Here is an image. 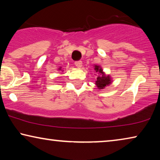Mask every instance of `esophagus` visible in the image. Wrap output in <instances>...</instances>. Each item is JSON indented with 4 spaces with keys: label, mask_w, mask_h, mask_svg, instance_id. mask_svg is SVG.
<instances>
[{
    "label": "esophagus",
    "mask_w": 160,
    "mask_h": 160,
    "mask_svg": "<svg viewBox=\"0 0 160 160\" xmlns=\"http://www.w3.org/2000/svg\"><path fill=\"white\" fill-rule=\"evenodd\" d=\"M75 65L76 67H78V68H81L82 65V61H78V62H75Z\"/></svg>",
    "instance_id": "34e87169"
}]
</instances>
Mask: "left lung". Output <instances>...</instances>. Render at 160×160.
I'll return each mask as SVG.
<instances>
[{"instance_id": "8db88e82", "label": "left lung", "mask_w": 160, "mask_h": 160, "mask_svg": "<svg viewBox=\"0 0 160 160\" xmlns=\"http://www.w3.org/2000/svg\"><path fill=\"white\" fill-rule=\"evenodd\" d=\"M95 70L96 72H100L101 74V76H98L97 78V80H96V85L100 89H103L106 85H109L111 83V80H110V77L109 76H105L104 73L103 72V70H102L101 68H99V66L95 65Z\"/></svg>"}]
</instances>
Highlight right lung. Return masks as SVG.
I'll return each mask as SVG.
<instances>
[{
  "mask_svg": "<svg viewBox=\"0 0 160 160\" xmlns=\"http://www.w3.org/2000/svg\"><path fill=\"white\" fill-rule=\"evenodd\" d=\"M59 70H61V69H60V68H59Z\"/></svg>",
  "mask_w": 160,
  "mask_h": 160,
  "instance_id": "obj_1",
  "label": "right lung"
}]
</instances>
